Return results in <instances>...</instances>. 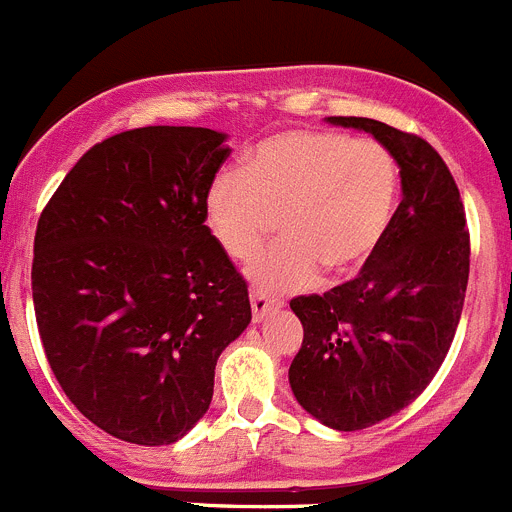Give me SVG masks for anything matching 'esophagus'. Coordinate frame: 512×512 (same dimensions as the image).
<instances>
[{
	"label": "esophagus",
	"instance_id": "obj_1",
	"mask_svg": "<svg viewBox=\"0 0 512 512\" xmlns=\"http://www.w3.org/2000/svg\"><path fill=\"white\" fill-rule=\"evenodd\" d=\"M282 307V300L277 297L266 295V292H253L251 295V312H253V323H261L264 318H269L271 312H277Z\"/></svg>",
	"mask_w": 512,
	"mask_h": 512
}]
</instances>
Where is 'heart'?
Masks as SVG:
<instances>
[{
	"label": "heart",
	"instance_id": "obj_1",
	"mask_svg": "<svg viewBox=\"0 0 512 512\" xmlns=\"http://www.w3.org/2000/svg\"><path fill=\"white\" fill-rule=\"evenodd\" d=\"M402 169L377 140L336 130H287L220 171L205 192V223L233 261H248L282 225V241L253 261L264 292L312 287L320 271L351 277L377 256L395 223Z\"/></svg>",
	"mask_w": 512,
	"mask_h": 512
}]
</instances>
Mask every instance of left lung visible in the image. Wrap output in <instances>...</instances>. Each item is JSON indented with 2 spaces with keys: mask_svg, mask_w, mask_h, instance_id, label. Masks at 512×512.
<instances>
[{
  "mask_svg": "<svg viewBox=\"0 0 512 512\" xmlns=\"http://www.w3.org/2000/svg\"><path fill=\"white\" fill-rule=\"evenodd\" d=\"M390 148L402 202L359 277L289 302L302 346L289 384L302 408L336 431L392 418L431 384L454 341L469 282L467 212L449 166L415 133L369 117H328Z\"/></svg>",
  "mask_w": 512,
  "mask_h": 512,
  "instance_id": "1",
  "label": "left lung"
}]
</instances>
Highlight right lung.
I'll return each mask as SVG.
<instances>
[{
  "mask_svg": "<svg viewBox=\"0 0 512 512\" xmlns=\"http://www.w3.org/2000/svg\"><path fill=\"white\" fill-rule=\"evenodd\" d=\"M210 128L151 125L89 148L35 230L33 305L61 390L104 433L174 443L251 323L248 284L205 225L230 156Z\"/></svg>",
  "mask_w": 512,
  "mask_h": 512,
  "instance_id": "1",
  "label": "right lung"
}]
</instances>
